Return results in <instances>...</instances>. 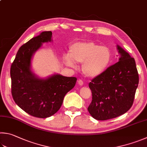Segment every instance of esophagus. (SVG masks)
Masks as SVG:
<instances>
[{
	"label": "esophagus",
	"instance_id": "esophagus-1",
	"mask_svg": "<svg viewBox=\"0 0 147 147\" xmlns=\"http://www.w3.org/2000/svg\"><path fill=\"white\" fill-rule=\"evenodd\" d=\"M77 83H78V84L80 85H82L83 84H84V82H83V81L82 80H78V82H77Z\"/></svg>",
	"mask_w": 147,
	"mask_h": 147
}]
</instances>
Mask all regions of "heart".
I'll return each instance as SVG.
<instances>
[{"instance_id":"obj_1","label":"heart","mask_w":147,"mask_h":147,"mask_svg":"<svg viewBox=\"0 0 147 147\" xmlns=\"http://www.w3.org/2000/svg\"><path fill=\"white\" fill-rule=\"evenodd\" d=\"M112 60L111 50L93 42H74L69 47V56L64 57L67 65L75 67V63H82V72L89 78H95L103 73Z\"/></svg>"}]
</instances>
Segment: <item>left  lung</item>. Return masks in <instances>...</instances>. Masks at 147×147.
Here are the masks:
<instances>
[{
	"label": "left lung",
	"mask_w": 147,
	"mask_h": 147,
	"mask_svg": "<svg viewBox=\"0 0 147 147\" xmlns=\"http://www.w3.org/2000/svg\"><path fill=\"white\" fill-rule=\"evenodd\" d=\"M119 62L89 83L92 101L88 111L97 120L116 118L129 110L139 84L135 60L117 45Z\"/></svg>",
	"instance_id": "left-lung-1"
}]
</instances>
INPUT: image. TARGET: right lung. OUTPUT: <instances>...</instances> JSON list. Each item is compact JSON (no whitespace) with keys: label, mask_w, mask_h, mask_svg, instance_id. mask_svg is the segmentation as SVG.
Here are the masks:
<instances>
[{"label":"right lung","mask_w":147,"mask_h":147,"mask_svg":"<svg viewBox=\"0 0 147 147\" xmlns=\"http://www.w3.org/2000/svg\"><path fill=\"white\" fill-rule=\"evenodd\" d=\"M52 32L44 31L22 45L11 66V93L16 104L40 118L53 116L62 106L65 95L76 84L75 77L55 74L40 78L31 71V59L42 46L52 41Z\"/></svg>","instance_id":"add662e5"}]
</instances>
